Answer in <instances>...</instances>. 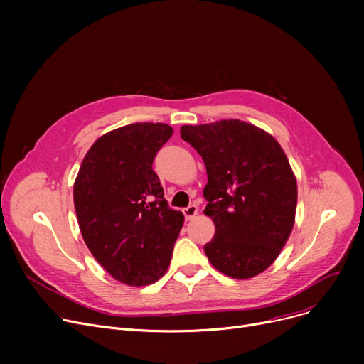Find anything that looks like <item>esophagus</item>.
Instances as JSON below:
<instances>
[{"label":"esophagus","instance_id":"obj_1","mask_svg":"<svg viewBox=\"0 0 364 364\" xmlns=\"http://www.w3.org/2000/svg\"><path fill=\"white\" fill-rule=\"evenodd\" d=\"M183 214H184L186 220H192L198 214V206L196 205H188L187 208L183 209Z\"/></svg>","mask_w":364,"mask_h":364}]
</instances>
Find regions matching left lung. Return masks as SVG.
I'll return each mask as SVG.
<instances>
[{
    "label": "left lung",
    "instance_id": "8db88e82",
    "mask_svg": "<svg viewBox=\"0 0 364 364\" xmlns=\"http://www.w3.org/2000/svg\"><path fill=\"white\" fill-rule=\"evenodd\" d=\"M180 132L206 166L203 213L215 224L203 246L208 259L233 279L259 274L279 257L295 221L298 188L283 149L239 119L183 125Z\"/></svg>",
    "mask_w": 364,
    "mask_h": 364
}]
</instances>
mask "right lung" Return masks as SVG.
Listing matches in <instances>:
<instances>
[{
    "instance_id": "obj_1",
    "label": "right lung",
    "mask_w": 364,
    "mask_h": 364,
    "mask_svg": "<svg viewBox=\"0 0 364 364\" xmlns=\"http://www.w3.org/2000/svg\"><path fill=\"white\" fill-rule=\"evenodd\" d=\"M172 136L166 124L136 122L95 141L73 186L75 211L92 257L129 286L168 269L184 215L164 199L153 159Z\"/></svg>"
}]
</instances>
